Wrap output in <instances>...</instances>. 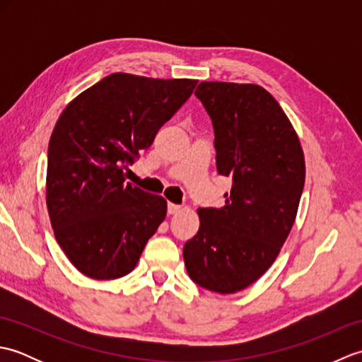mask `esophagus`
I'll list each match as a JSON object with an SVG mask.
<instances>
[{
    "label": "esophagus",
    "instance_id": "esophagus-1",
    "mask_svg": "<svg viewBox=\"0 0 362 362\" xmlns=\"http://www.w3.org/2000/svg\"><path fill=\"white\" fill-rule=\"evenodd\" d=\"M180 210H182V205H177V204H173V202L168 204V213L169 214H177Z\"/></svg>",
    "mask_w": 362,
    "mask_h": 362
}]
</instances>
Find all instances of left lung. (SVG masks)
I'll list each match as a JSON object with an SVG mask.
<instances>
[{"label": "left lung", "mask_w": 362, "mask_h": 362, "mask_svg": "<svg viewBox=\"0 0 362 362\" xmlns=\"http://www.w3.org/2000/svg\"><path fill=\"white\" fill-rule=\"evenodd\" d=\"M216 168L232 179L222 209H199L201 227L183 245L189 279L233 294L275 261L294 226L305 185L303 151L280 104L253 83L201 82Z\"/></svg>", "instance_id": "left-lung-1"}]
</instances>
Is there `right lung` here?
Here are the masks:
<instances>
[{"label":"right lung","instance_id":"obj_1","mask_svg":"<svg viewBox=\"0 0 362 362\" xmlns=\"http://www.w3.org/2000/svg\"><path fill=\"white\" fill-rule=\"evenodd\" d=\"M196 83L115 73L60 115L48 146L46 205L59 245L83 275H127L163 222L165 199L126 182V171Z\"/></svg>","mask_w":362,"mask_h":362}]
</instances>
